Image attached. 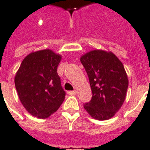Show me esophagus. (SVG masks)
Wrapping results in <instances>:
<instances>
[{"label": "esophagus", "mask_w": 150, "mask_h": 150, "mask_svg": "<svg viewBox=\"0 0 150 150\" xmlns=\"http://www.w3.org/2000/svg\"><path fill=\"white\" fill-rule=\"evenodd\" d=\"M67 93L68 94H70V95H75L77 93V91L75 90V91H67Z\"/></svg>", "instance_id": "1"}]
</instances>
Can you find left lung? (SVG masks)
I'll return each mask as SVG.
<instances>
[{"mask_svg": "<svg viewBox=\"0 0 150 150\" xmlns=\"http://www.w3.org/2000/svg\"><path fill=\"white\" fill-rule=\"evenodd\" d=\"M80 60L88 75L93 94L84 108L97 120L112 118L122 106L128 88L122 62L112 52L101 50L88 52Z\"/></svg>", "mask_w": 150, "mask_h": 150, "instance_id": "obj_1", "label": "left lung"}]
</instances>
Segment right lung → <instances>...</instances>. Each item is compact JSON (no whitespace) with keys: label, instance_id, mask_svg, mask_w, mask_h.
Instances as JSON below:
<instances>
[{"label":"right lung","instance_id":"add662e5","mask_svg":"<svg viewBox=\"0 0 150 150\" xmlns=\"http://www.w3.org/2000/svg\"><path fill=\"white\" fill-rule=\"evenodd\" d=\"M62 57L51 50L33 52L25 57L16 74L15 86L25 109L39 118H47L62 103L66 92L57 66Z\"/></svg>","mask_w":150,"mask_h":150}]
</instances>
